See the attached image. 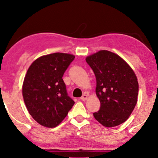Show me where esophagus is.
I'll return each mask as SVG.
<instances>
[{
  "label": "esophagus",
  "mask_w": 158,
  "mask_h": 158,
  "mask_svg": "<svg viewBox=\"0 0 158 158\" xmlns=\"http://www.w3.org/2000/svg\"><path fill=\"white\" fill-rule=\"evenodd\" d=\"M88 95H86V94H83V96L81 97V99L82 101H86V100H87V99H88Z\"/></svg>",
  "instance_id": "obj_1"
}]
</instances>
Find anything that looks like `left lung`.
Instances as JSON below:
<instances>
[{
	"instance_id": "obj_1",
	"label": "left lung",
	"mask_w": 158,
	"mask_h": 158,
	"mask_svg": "<svg viewBox=\"0 0 158 158\" xmlns=\"http://www.w3.org/2000/svg\"><path fill=\"white\" fill-rule=\"evenodd\" d=\"M86 62L96 79V93L101 103L96 119L105 127H116L128 119L137 102L139 84L132 68L120 56L100 50Z\"/></svg>"
}]
</instances>
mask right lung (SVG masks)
I'll list each match as a JSON object with an SVG mask.
<instances>
[{
  "instance_id": "right-lung-1",
  "label": "right lung",
  "mask_w": 158,
  "mask_h": 158,
  "mask_svg": "<svg viewBox=\"0 0 158 158\" xmlns=\"http://www.w3.org/2000/svg\"><path fill=\"white\" fill-rule=\"evenodd\" d=\"M74 58L71 54H49L37 58L28 69L22 85L23 101L30 115L43 127L58 126L74 105L62 78Z\"/></svg>"
}]
</instances>
